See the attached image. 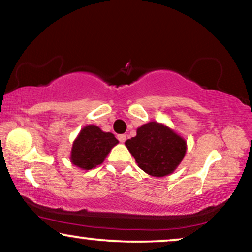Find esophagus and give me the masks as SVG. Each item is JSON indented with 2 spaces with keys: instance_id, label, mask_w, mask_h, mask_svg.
Instances as JSON below:
<instances>
[{
  "instance_id": "1",
  "label": "esophagus",
  "mask_w": 252,
  "mask_h": 252,
  "mask_svg": "<svg viewBox=\"0 0 252 252\" xmlns=\"http://www.w3.org/2000/svg\"><path fill=\"white\" fill-rule=\"evenodd\" d=\"M118 139H119L120 143H125L126 139V134H119Z\"/></svg>"
}]
</instances>
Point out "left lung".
<instances>
[{
    "mask_svg": "<svg viewBox=\"0 0 252 252\" xmlns=\"http://www.w3.org/2000/svg\"><path fill=\"white\" fill-rule=\"evenodd\" d=\"M126 146L138 166L154 177H164L175 171L187 150L184 138L158 122L138 127L137 136L127 139Z\"/></svg>",
    "mask_w": 252,
    "mask_h": 252,
    "instance_id": "1",
    "label": "left lung"
}]
</instances>
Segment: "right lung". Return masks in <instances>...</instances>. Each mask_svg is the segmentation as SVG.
I'll list each match as a JSON object with an SVG mask.
<instances>
[{"label": "right lung", "mask_w": 252, "mask_h": 252, "mask_svg": "<svg viewBox=\"0 0 252 252\" xmlns=\"http://www.w3.org/2000/svg\"><path fill=\"white\" fill-rule=\"evenodd\" d=\"M119 140L111 132H104L97 126L90 125L80 131L74 140L70 162L83 170H90L101 164Z\"/></svg>", "instance_id": "1"}]
</instances>
